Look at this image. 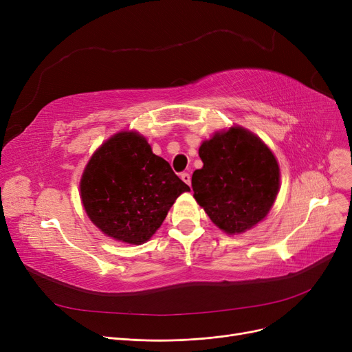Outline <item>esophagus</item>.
<instances>
[{"label": "esophagus", "mask_w": 352, "mask_h": 352, "mask_svg": "<svg viewBox=\"0 0 352 352\" xmlns=\"http://www.w3.org/2000/svg\"><path fill=\"white\" fill-rule=\"evenodd\" d=\"M181 179L187 184V186H191V175L188 173H182L181 175Z\"/></svg>", "instance_id": "34e87169"}]
</instances>
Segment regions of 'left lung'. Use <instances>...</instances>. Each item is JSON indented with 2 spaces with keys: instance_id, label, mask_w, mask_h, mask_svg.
Returning a JSON list of instances; mask_svg holds the SVG:
<instances>
[{
  "instance_id": "left-lung-1",
  "label": "left lung",
  "mask_w": 352,
  "mask_h": 352,
  "mask_svg": "<svg viewBox=\"0 0 352 352\" xmlns=\"http://www.w3.org/2000/svg\"><path fill=\"white\" fill-rule=\"evenodd\" d=\"M204 162L192 174V191L212 223L241 234L268 214L280 188V168L270 148L252 133L232 126L199 146Z\"/></svg>"
}]
</instances>
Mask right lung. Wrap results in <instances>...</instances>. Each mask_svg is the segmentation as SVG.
<instances>
[{
	"mask_svg": "<svg viewBox=\"0 0 352 352\" xmlns=\"http://www.w3.org/2000/svg\"><path fill=\"white\" fill-rule=\"evenodd\" d=\"M84 208L105 235L126 244L153 236L174 201L190 187L137 133L111 137L92 155L81 182Z\"/></svg>",
	"mask_w": 352,
	"mask_h": 352,
	"instance_id": "add662e5",
	"label": "right lung"
}]
</instances>
